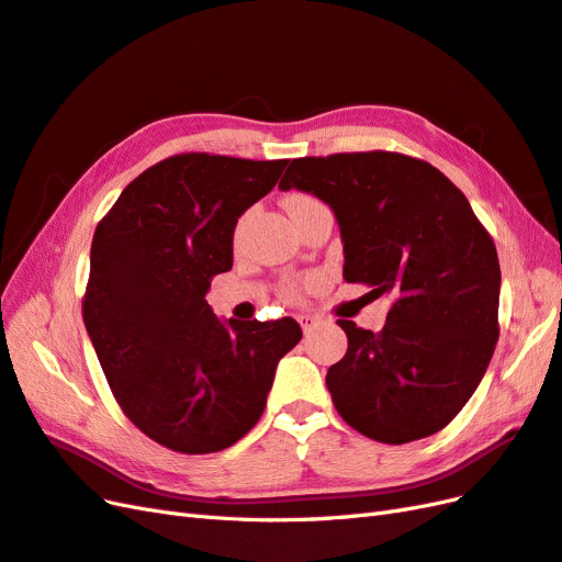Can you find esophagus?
<instances>
[{"label":"esophagus","instance_id":"34e87169","mask_svg":"<svg viewBox=\"0 0 562 562\" xmlns=\"http://www.w3.org/2000/svg\"><path fill=\"white\" fill-rule=\"evenodd\" d=\"M296 319H299V325H301V329L303 331H313L315 327H317V323H319V319H317V315H311V313H299L296 315Z\"/></svg>","mask_w":562,"mask_h":562}]
</instances>
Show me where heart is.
<instances>
[{
  "instance_id": "1",
  "label": "heart",
  "mask_w": 562,
  "mask_h": 562,
  "mask_svg": "<svg viewBox=\"0 0 562 562\" xmlns=\"http://www.w3.org/2000/svg\"><path fill=\"white\" fill-rule=\"evenodd\" d=\"M313 202H315V198L306 195V192H292V195L284 200V206L290 210V214H296V212L303 210V206H308ZM301 292H303L301 284H286L284 286V296H290V299H299Z\"/></svg>"
}]
</instances>
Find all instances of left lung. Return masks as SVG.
I'll return each mask as SVG.
<instances>
[{"mask_svg": "<svg viewBox=\"0 0 562 562\" xmlns=\"http://www.w3.org/2000/svg\"><path fill=\"white\" fill-rule=\"evenodd\" d=\"M280 188L325 200L346 282L393 296L381 331L339 319L348 350L327 372L336 412L386 445L442 430L499 341V256L467 195L424 159L389 150L292 159Z\"/></svg>", "mask_w": 562, "mask_h": 562, "instance_id": "obj_1", "label": "left lung"}]
</instances>
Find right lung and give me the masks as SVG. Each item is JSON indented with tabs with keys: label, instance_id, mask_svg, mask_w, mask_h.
<instances>
[{
	"label": "right lung",
	"instance_id": "obj_1",
	"mask_svg": "<svg viewBox=\"0 0 562 562\" xmlns=\"http://www.w3.org/2000/svg\"><path fill=\"white\" fill-rule=\"evenodd\" d=\"M286 159L181 153L122 190L91 243L82 317L117 405L167 450L212 454L261 419L292 317L218 319L206 290L233 266L235 223Z\"/></svg>",
	"mask_w": 562,
	"mask_h": 562
}]
</instances>
